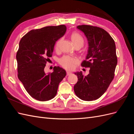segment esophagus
Returning <instances> with one entry per match:
<instances>
[{
  "label": "esophagus",
  "instance_id": "34e87169",
  "mask_svg": "<svg viewBox=\"0 0 134 134\" xmlns=\"http://www.w3.org/2000/svg\"><path fill=\"white\" fill-rule=\"evenodd\" d=\"M71 72H69V71H66V75L68 76V75H71Z\"/></svg>",
  "mask_w": 134,
  "mask_h": 134
}]
</instances>
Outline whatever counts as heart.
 I'll return each mask as SVG.
<instances>
[{"label":"heart","instance_id":"heart-1","mask_svg":"<svg viewBox=\"0 0 134 134\" xmlns=\"http://www.w3.org/2000/svg\"><path fill=\"white\" fill-rule=\"evenodd\" d=\"M71 39L75 46L78 45L82 46H83L84 43V39L79 34L77 33V32H73L71 35ZM61 40H62V39L59 40L56 42L55 45L56 48H58L59 47ZM79 62V59L76 58L70 57V56H63L62 58H61L59 60V63L65 69H66L70 70H73Z\"/></svg>","mask_w":134,"mask_h":134}]
</instances>
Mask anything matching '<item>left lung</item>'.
<instances>
[{"label": "left lung", "instance_id": "obj_1", "mask_svg": "<svg viewBox=\"0 0 134 134\" xmlns=\"http://www.w3.org/2000/svg\"><path fill=\"white\" fill-rule=\"evenodd\" d=\"M77 28L86 35L89 46L86 60L81 65L90 70L87 76L82 71L75 72L78 80L74 92L83 100H96L107 91L114 78L117 64L115 43L103 28L90 25L78 26Z\"/></svg>", "mask_w": 134, "mask_h": 134}]
</instances>
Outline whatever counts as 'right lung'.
I'll return each instance as SVG.
<instances>
[{
	"label": "right lung",
	"mask_w": 134,
	"mask_h": 134,
	"mask_svg": "<svg viewBox=\"0 0 134 134\" xmlns=\"http://www.w3.org/2000/svg\"><path fill=\"white\" fill-rule=\"evenodd\" d=\"M66 31L65 25L47 26L32 30L21 38L16 55L18 77L32 97L46 101L54 98L59 84L66 71L54 66V71L46 74L44 68L52 55L56 41Z\"/></svg>",
	"instance_id": "right-lung-1"
}]
</instances>
